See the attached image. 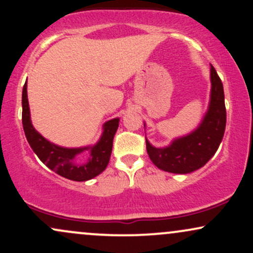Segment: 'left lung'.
Returning <instances> with one entry per match:
<instances>
[{
    "label": "left lung",
    "mask_w": 253,
    "mask_h": 253,
    "mask_svg": "<svg viewBox=\"0 0 253 253\" xmlns=\"http://www.w3.org/2000/svg\"><path fill=\"white\" fill-rule=\"evenodd\" d=\"M211 101L201 124L189 134L176 138L167 147H155L146 139L150 159L158 169L172 173H190L215 155L226 128L223 86L211 65Z\"/></svg>",
    "instance_id": "8db88e82"
}]
</instances>
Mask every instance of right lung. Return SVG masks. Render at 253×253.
<instances>
[{
    "label": "right lung",
    "mask_w": 253,
    "mask_h": 253,
    "mask_svg": "<svg viewBox=\"0 0 253 253\" xmlns=\"http://www.w3.org/2000/svg\"><path fill=\"white\" fill-rule=\"evenodd\" d=\"M119 118L112 119L103 125L102 135L94 146L77 149L58 146L46 140L33 127L27 98V81L22 89V126L28 144L46 167L71 181H88L106 169L109 163L113 139L119 127ZM84 150L89 151V158L85 161L79 158V155Z\"/></svg>",
    "instance_id": "1"
}]
</instances>
